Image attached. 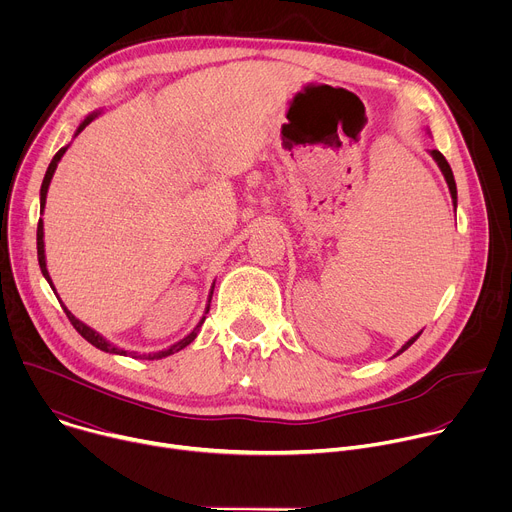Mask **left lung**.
Instances as JSON below:
<instances>
[{
	"label": "left lung",
	"mask_w": 512,
	"mask_h": 512,
	"mask_svg": "<svg viewBox=\"0 0 512 512\" xmlns=\"http://www.w3.org/2000/svg\"><path fill=\"white\" fill-rule=\"evenodd\" d=\"M429 156L435 160V164L440 166V170H442V174H444V178H446V182H448V188H450V194H452V204H454V210H456V206H458V190H456V180H454V172H452V168H450V164H448V160L437 152V150H429ZM423 332V330H421ZM421 332H417L413 338H409L399 350H397V354L395 356H399L401 352H405L419 336H421Z\"/></svg>",
	"instance_id": "1"
}]
</instances>
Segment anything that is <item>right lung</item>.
Returning <instances> with one entry per match:
<instances>
[{
    "mask_svg": "<svg viewBox=\"0 0 512 512\" xmlns=\"http://www.w3.org/2000/svg\"><path fill=\"white\" fill-rule=\"evenodd\" d=\"M101 115V111H93V113H89L81 123H79V127H77V131H75V135L72 137H77L93 119H97ZM68 150V145H64V148H60L58 150V154L52 158V162H50V166H48V170H46V176H44V180H42V188H40V214L44 212V206H46V194H48V186H50V180H52V176H54V172H56V166H58V162H60V158L64 156V152ZM38 263H40V269H42V275H44V279L50 283V287L54 289V283H52V277H50V273H48V269H46V253H44V223H42V218H40V223H38ZM212 289H214V283H212V287H210V294H208V304H206V310H204V316L200 318V322L194 326V330L188 334V336H184L182 340H178V342H174L172 346H168V348H164V350H158V352H150V354H137V352H129V350H125V348H121V346H117V344H113V342H109L103 334H99L97 330H93L91 326H87L85 322H81L79 318H75L72 316V312H68V308L62 304V308H64V312H66V316H68V320H70V324L75 326V330L87 340V342H91L95 348H99V350H103V352H109V354H119V356H133V358H145V360H160V358H166V356H170V354H174V352H178V350H182V348H186L194 338H196V334H198V330H200V326L204 324V320H206V314H208V308H210V298H212ZM54 294H56V289H54ZM56 298H58V294H56Z\"/></svg>",
    "mask_w": 512,
    "mask_h": 512,
    "instance_id": "obj_1",
    "label": "right lung"
}]
</instances>
